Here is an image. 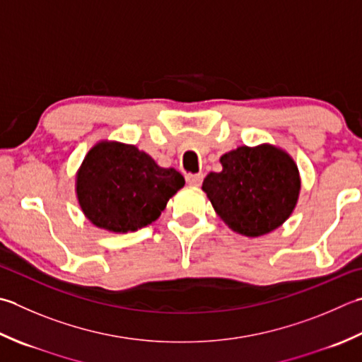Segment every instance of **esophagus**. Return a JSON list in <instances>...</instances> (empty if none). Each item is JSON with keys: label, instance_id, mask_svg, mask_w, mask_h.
<instances>
[{"label": "esophagus", "instance_id": "esophagus-1", "mask_svg": "<svg viewBox=\"0 0 362 362\" xmlns=\"http://www.w3.org/2000/svg\"><path fill=\"white\" fill-rule=\"evenodd\" d=\"M187 179V183L188 185H194V187H199L202 180H204V175L199 173V174H187L185 175Z\"/></svg>", "mask_w": 362, "mask_h": 362}]
</instances>
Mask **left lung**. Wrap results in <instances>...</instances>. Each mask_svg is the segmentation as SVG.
Masks as SVG:
<instances>
[{"mask_svg":"<svg viewBox=\"0 0 362 362\" xmlns=\"http://www.w3.org/2000/svg\"><path fill=\"white\" fill-rule=\"evenodd\" d=\"M221 173L204 179L215 211L229 228L246 237L278 229L298 201V166L287 152L272 144L242 146L224 153Z\"/></svg>","mask_w":362,"mask_h":362,"instance_id":"1","label":"left lung"}]
</instances>
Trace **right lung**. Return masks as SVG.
Returning a JSON list of instances; mask_svg holds the SVG:
<instances>
[{"instance_id": "1", "label": "right lung", "mask_w": 362, "mask_h": 362, "mask_svg": "<svg viewBox=\"0 0 362 362\" xmlns=\"http://www.w3.org/2000/svg\"><path fill=\"white\" fill-rule=\"evenodd\" d=\"M183 185L179 171L158 166L136 146L102 141L78 169L76 197L92 224L127 233L153 223Z\"/></svg>"}]
</instances>
